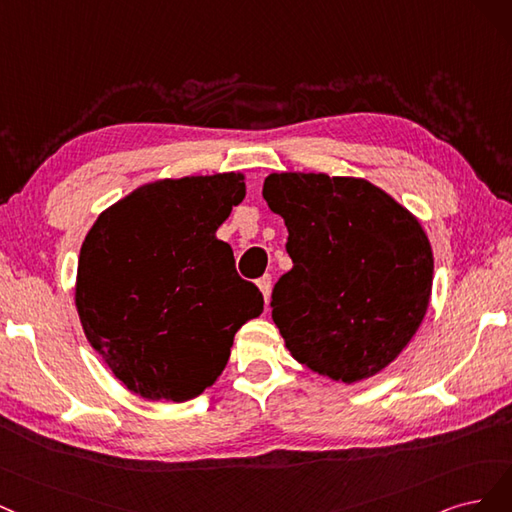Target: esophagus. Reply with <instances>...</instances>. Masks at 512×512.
Segmentation results:
<instances>
[{
    "instance_id": "esophagus-1",
    "label": "esophagus",
    "mask_w": 512,
    "mask_h": 512,
    "mask_svg": "<svg viewBox=\"0 0 512 512\" xmlns=\"http://www.w3.org/2000/svg\"><path fill=\"white\" fill-rule=\"evenodd\" d=\"M257 287H259V289H261V293H263V300L268 302V298H270V291H272V276H270V274L261 276V278L257 280Z\"/></svg>"
}]
</instances>
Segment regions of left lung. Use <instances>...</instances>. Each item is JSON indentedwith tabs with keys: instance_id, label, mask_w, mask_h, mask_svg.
I'll use <instances>...</instances> for the list:
<instances>
[{
	"instance_id": "obj_1",
	"label": "left lung",
	"mask_w": 512,
	"mask_h": 512,
	"mask_svg": "<svg viewBox=\"0 0 512 512\" xmlns=\"http://www.w3.org/2000/svg\"><path fill=\"white\" fill-rule=\"evenodd\" d=\"M263 200L289 232L293 268L270 306L291 355L342 383L387 368L430 304L434 257L419 221L361 178L270 174Z\"/></svg>"
}]
</instances>
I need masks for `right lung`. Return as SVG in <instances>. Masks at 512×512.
Instances as JSON below:
<instances>
[{
  "label": "right lung",
  "instance_id": "right-lung-1",
  "mask_svg": "<svg viewBox=\"0 0 512 512\" xmlns=\"http://www.w3.org/2000/svg\"><path fill=\"white\" fill-rule=\"evenodd\" d=\"M244 195L234 172L157 180L102 212L82 242V329L146 400L200 395L223 372L238 329L261 315V291L217 238Z\"/></svg>",
  "mask_w": 512,
  "mask_h": 512
}]
</instances>
